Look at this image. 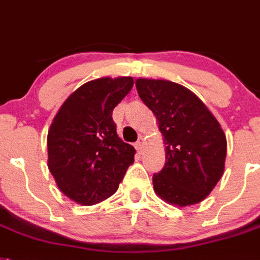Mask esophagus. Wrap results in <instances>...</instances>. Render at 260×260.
Segmentation results:
<instances>
[{
  "mask_svg": "<svg viewBox=\"0 0 260 260\" xmlns=\"http://www.w3.org/2000/svg\"><path fill=\"white\" fill-rule=\"evenodd\" d=\"M144 143H145V141H144V139L143 137H140V139L136 141V144H135V147H136V149L139 150V152H141V149L144 148Z\"/></svg>",
  "mask_w": 260,
  "mask_h": 260,
  "instance_id": "obj_1",
  "label": "esophagus"
}]
</instances>
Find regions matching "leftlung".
Instances as JSON below:
<instances>
[{"mask_svg":"<svg viewBox=\"0 0 260 260\" xmlns=\"http://www.w3.org/2000/svg\"><path fill=\"white\" fill-rule=\"evenodd\" d=\"M136 88L152 110L167 144V162L153 174L158 197L187 206L201 202L221 180L226 136L200 98L169 80L137 79Z\"/></svg>","mask_w":260,"mask_h":260,"instance_id":"left-lung-1","label":"left lung"}]
</instances>
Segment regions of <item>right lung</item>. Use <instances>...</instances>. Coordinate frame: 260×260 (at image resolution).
I'll use <instances>...</instances> for the list:
<instances>
[{"instance_id":"1","label":"right lung","mask_w":260,"mask_h":260,"mask_svg":"<svg viewBox=\"0 0 260 260\" xmlns=\"http://www.w3.org/2000/svg\"><path fill=\"white\" fill-rule=\"evenodd\" d=\"M134 79L100 78L71 93L47 135L49 169L63 194L80 205H95L117 190L135 161V148L116 132L113 108Z\"/></svg>"}]
</instances>
